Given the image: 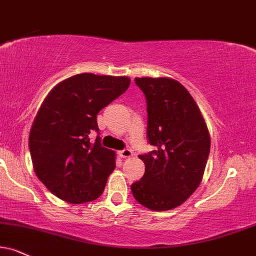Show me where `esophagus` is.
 Listing matches in <instances>:
<instances>
[{"label":"esophagus","instance_id":"1","mask_svg":"<svg viewBox=\"0 0 256 256\" xmlns=\"http://www.w3.org/2000/svg\"><path fill=\"white\" fill-rule=\"evenodd\" d=\"M118 156L121 158H130L133 156V152L130 150H122L118 152Z\"/></svg>","mask_w":256,"mask_h":256}]
</instances>
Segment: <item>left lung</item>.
Instances as JSON below:
<instances>
[{
    "instance_id": "obj_1",
    "label": "left lung",
    "mask_w": 256,
    "mask_h": 256,
    "mask_svg": "<svg viewBox=\"0 0 256 256\" xmlns=\"http://www.w3.org/2000/svg\"><path fill=\"white\" fill-rule=\"evenodd\" d=\"M147 100V138L156 150L138 156L144 174L132 194L150 210H171L200 186L210 153V135L194 100L172 78H135Z\"/></svg>"
}]
</instances>
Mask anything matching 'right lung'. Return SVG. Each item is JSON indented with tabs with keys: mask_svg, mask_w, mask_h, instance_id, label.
<instances>
[{
	"mask_svg": "<svg viewBox=\"0 0 256 256\" xmlns=\"http://www.w3.org/2000/svg\"><path fill=\"white\" fill-rule=\"evenodd\" d=\"M130 78L80 74L56 84L41 104L30 133L40 182L60 200L82 204L103 194L115 152L100 144L97 114L128 89Z\"/></svg>",
	"mask_w": 256,
	"mask_h": 256,
	"instance_id": "1",
	"label": "right lung"
}]
</instances>
